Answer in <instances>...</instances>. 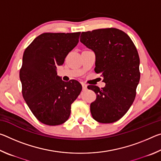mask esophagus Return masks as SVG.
I'll return each mask as SVG.
<instances>
[{
    "instance_id": "esophagus-1",
    "label": "esophagus",
    "mask_w": 161,
    "mask_h": 161,
    "mask_svg": "<svg viewBox=\"0 0 161 161\" xmlns=\"http://www.w3.org/2000/svg\"><path fill=\"white\" fill-rule=\"evenodd\" d=\"M81 85H82V89H84V90H85L87 87V84L85 83H81Z\"/></svg>"
}]
</instances>
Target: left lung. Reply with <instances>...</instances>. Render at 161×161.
<instances>
[{"instance_id":"obj_1","label":"left lung","mask_w":161,"mask_h":161,"mask_svg":"<svg viewBox=\"0 0 161 161\" xmlns=\"http://www.w3.org/2000/svg\"><path fill=\"white\" fill-rule=\"evenodd\" d=\"M80 42L96 55L94 71L103 77L104 87L89 85L97 94L90 105L92 116L99 123L122 118L135 99L140 80V59L135 45L124 31L103 28L82 32Z\"/></svg>"}]
</instances>
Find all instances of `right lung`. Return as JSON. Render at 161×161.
Instances as JSON below:
<instances>
[{
	"mask_svg": "<svg viewBox=\"0 0 161 161\" xmlns=\"http://www.w3.org/2000/svg\"><path fill=\"white\" fill-rule=\"evenodd\" d=\"M80 32H45L25 49L20 70L22 93L38 121L57 126L69 119L71 104L82 89L78 81H64L57 67L63 64L68 53L79 42Z\"/></svg>",
	"mask_w": 161,
	"mask_h": 161,
	"instance_id": "obj_1",
	"label": "right lung"
}]
</instances>
